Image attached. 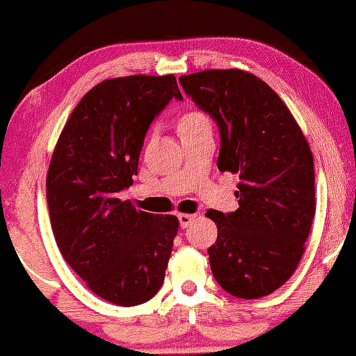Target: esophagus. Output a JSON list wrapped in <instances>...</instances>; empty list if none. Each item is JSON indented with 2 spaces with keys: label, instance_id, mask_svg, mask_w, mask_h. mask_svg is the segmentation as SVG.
I'll return each mask as SVG.
<instances>
[{
  "label": "esophagus",
  "instance_id": "obj_1",
  "mask_svg": "<svg viewBox=\"0 0 356 356\" xmlns=\"http://www.w3.org/2000/svg\"><path fill=\"white\" fill-rule=\"evenodd\" d=\"M178 219H179V226H181L183 229H186V227L190 226L193 221H195L196 216H195V214H190V213H181V214H178Z\"/></svg>",
  "mask_w": 356,
  "mask_h": 356
}]
</instances>
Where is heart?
<instances>
[{
  "instance_id": "b5f03b06",
  "label": "heart",
  "mask_w": 356,
  "mask_h": 356,
  "mask_svg": "<svg viewBox=\"0 0 356 356\" xmlns=\"http://www.w3.org/2000/svg\"><path fill=\"white\" fill-rule=\"evenodd\" d=\"M206 127H211V120H209L208 115L200 111H191L183 113L181 117L178 118V134L179 137H185V135H190L193 131L206 129Z\"/></svg>"
}]
</instances>
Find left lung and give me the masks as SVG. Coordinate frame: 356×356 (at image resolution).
<instances>
[{"label": "left lung", "mask_w": 356, "mask_h": 356, "mask_svg": "<svg viewBox=\"0 0 356 356\" xmlns=\"http://www.w3.org/2000/svg\"><path fill=\"white\" fill-rule=\"evenodd\" d=\"M179 84L219 127L218 168L238 173L239 208L209 209L214 279L231 296L261 299L296 272L315 216L314 156L282 99L251 72L208 69Z\"/></svg>", "instance_id": "left-lung-1"}]
</instances>
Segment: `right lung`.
Returning a JSON list of instances; mask_svg holds the SVG:
<instances>
[{
  "label": "right lung",
  "instance_id": "right-lung-1",
  "mask_svg": "<svg viewBox=\"0 0 356 356\" xmlns=\"http://www.w3.org/2000/svg\"><path fill=\"white\" fill-rule=\"evenodd\" d=\"M171 99H183L173 74L100 82L65 122L47 170L57 248L95 296L115 305H140L160 291L178 232L177 216L118 198L134 183L148 127Z\"/></svg>",
  "mask_w": 356,
  "mask_h": 356
}]
</instances>
